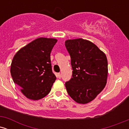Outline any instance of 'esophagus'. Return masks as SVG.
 Returning <instances> with one entry per match:
<instances>
[{
    "mask_svg": "<svg viewBox=\"0 0 129 129\" xmlns=\"http://www.w3.org/2000/svg\"><path fill=\"white\" fill-rule=\"evenodd\" d=\"M57 77L59 78V79H60V77H61V75H60V73H57Z\"/></svg>",
    "mask_w": 129,
    "mask_h": 129,
    "instance_id": "esophagus-1",
    "label": "esophagus"
}]
</instances>
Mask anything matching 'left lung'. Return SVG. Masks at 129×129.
I'll return each instance as SVG.
<instances>
[{
  "mask_svg": "<svg viewBox=\"0 0 129 129\" xmlns=\"http://www.w3.org/2000/svg\"><path fill=\"white\" fill-rule=\"evenodd\" d=\"M65 45L73 69L72 78L65 84L68 94L78 103H90L107 83L106 55L93 42L81 38L67 40Z\"/></svg>",
  "mask_w": 129,
  "mask_h": 129,
  "instance_id": "8db88e82",
  "label": "left lung"
}]
</instances>
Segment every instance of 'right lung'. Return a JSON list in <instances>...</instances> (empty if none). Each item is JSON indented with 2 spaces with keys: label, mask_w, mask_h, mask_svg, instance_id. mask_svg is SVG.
Here are the masks:
<instances>
[{
  "label": "right lung",
  "mask_w": 129,
  "mask_h": 129,
  "mask_svg": "<svg viewBox=\"0 0 129 129\" xmlns=\"http://www.w3.org/2000/svg\"><path fill=\"white\" fill-rule=\"evenodd\" d=\"M57 40L39 38L16 53L11 64L13 80L24 96L39 100L51 91L56 77L52 72L50 53Z\"/></svg>",
  "instance_id": "add662e5"
}]
</instances>
